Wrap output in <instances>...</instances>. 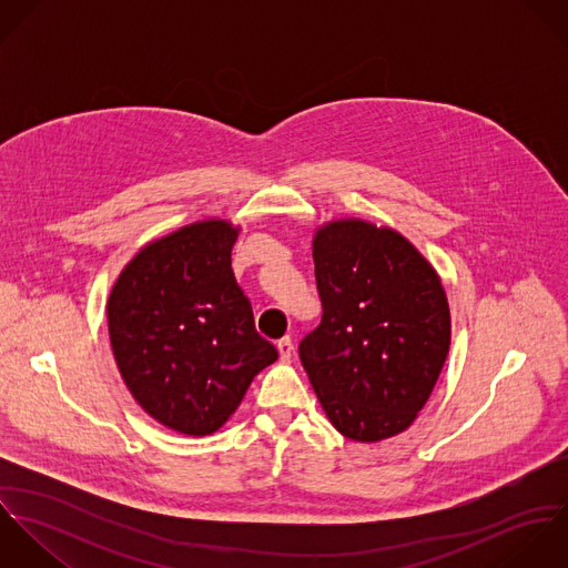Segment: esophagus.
Returning <instances> with one entry per match:
<instances>
[{"instance_id": "34e87169", "label": "esophagus", "mask_w": 568, "mask_h": 568, "mask_svg": "<svg viewBox=\"0 0 568 568\" xmlns=\"http://www.w3.org/2000/svg\"><path fill=\"white\" fill-rule=\"evenodd\" d=\"M277 352H280V358H282V361H288V358H291V354H293V341H291V336H282V338L277 341Z\"/></svg>"}]
</instances>
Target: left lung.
Instances as JSON below:
<instances>
[{"mask_svg":"<svg viewBox=\"0 0 568 568\" xmlns=\"http://www.w3.org/2000/svg\"><path fill=\"white\" fill-rule=\"evenodd\" d=\"M322 324L300 358L334 428L354 442L406 430L450 347V311L426 257L389 227L332 221L313 241Z\"/></svg>","mask_w":568,"mask_h":568,"instance_id":"8db88e82","label":"left lung"}]
</instances>
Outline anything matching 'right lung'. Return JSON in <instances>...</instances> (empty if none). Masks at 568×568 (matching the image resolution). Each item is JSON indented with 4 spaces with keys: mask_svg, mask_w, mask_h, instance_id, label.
Segmentation results:
<instances>
[{
    "mask_svg": "<svg viewBox=\"0 0 568 568\" xmlns=\"http://www.w3.org/2000/svg\"><path fill=\"white\" fill-rule=\"evenodd\" d=\"M239 230L199 221L146 244L106 302L118 369L151 417L183 435H212L251 381L277 361L253 325L232 271Z\"/></svg>",
    "mask_w": 568,
    "mask_h": 568,
    "instance_id": "1",
    "label": "right lung"
}]
</instances>
